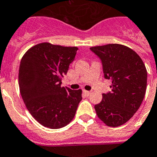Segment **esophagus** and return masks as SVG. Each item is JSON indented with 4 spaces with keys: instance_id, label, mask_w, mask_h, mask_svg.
I'll return each mask as SVG.
<instances>
[{
    "instance_id": "esophagus-1",
    "label": "esophagus",
    "mask_w": 157,
    "mask_h": 157,
    "mask_svg": "<svg viewBox=\"0 0 157 157\" xmlns=\"http://www.w3.org/2000/svg\"><path fill=\"white\" fill-rule=\"evenodd\" d=\"M83 92H84L85 94H86V96H90V95H91V91H86V90H84V91H83Z\"/></svg>"
}]
</instances>
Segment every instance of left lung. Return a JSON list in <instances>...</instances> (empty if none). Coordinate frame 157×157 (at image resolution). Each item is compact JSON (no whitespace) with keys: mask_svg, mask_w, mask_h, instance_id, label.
Returning <instances> with one entry per match:
<instances>
[{"mask_svg":"<svg viewBox=\"0 0 157 157\" xmlns=\"http://www.w3.org/2000/svg\"><path fill=\"white\" fill-rule=\"evenodd\" d=\"M100 58L105 79L112 91L103 94L95 105L99 118L117 127L129 121L142 104L147 88V73L142 59L130 48L117 44L90 48Z\"/></svg>","mask_w":157,"mask_h":157,"instance_id":"1","label":"left lung"}]
</instances>
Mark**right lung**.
Segmentation results:
<instances>
[{
    "label": "right lung",
    "mask_w": 157,
    "mask_h": 157,
    "mask_svg": "<svg viewBox=\"0 0 157 157\" xmlns=\"http://www.w3.org/2000/svg\"><path fill=\"white\" fill-rule=\"evenodd\" d=\"M77 50L76 47L42 43L30 48L21 60L20 93L30 113L45 127L66 126L82 100V90L61 86V78L67 74Z\"/></svg>",
    "instance_id": "add662e5"
}]
</instances>
